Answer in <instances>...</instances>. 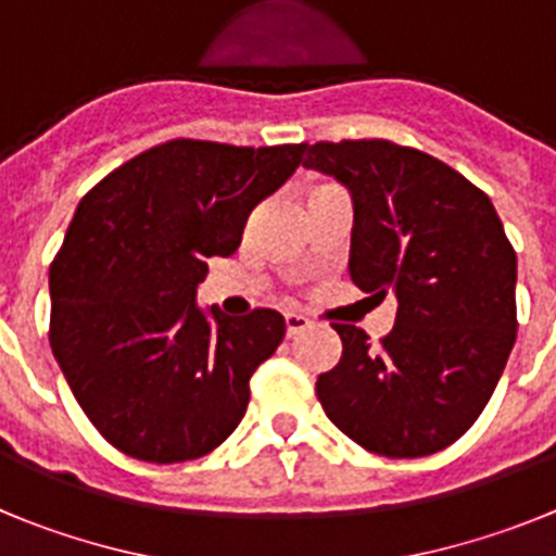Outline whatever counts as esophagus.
I'll return each instance as SVG.
<instances>
[{"mask_svg": "<svg viewBox=\"0 0 556 556\" xmlns=\"http://www.w3.org/2000/svg\"><path fill=\"white\" fill-rule=\"evenodd\" d=\"M283 323H287V337H294V333L306 331L312 323H308V317H303V314L298 312H287L283 314Z\"/></svg>", "mask_w": 556, "mask_h": 556, "instance_id": "34e87169", "label": "esophagus"}]
</instances>
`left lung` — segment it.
<instances>
[{
    "instance_id": "left-lung-1",
    "label": "left lung",
    "mask_w": 556,
    "mask_h": 556,
    "mask_svg": "<svg viewBox=\"0 0 556 556\" xmlns=\"http://www.w3.org/2000/svg\"><path fill=\"white\" fill-rule=\"evenodd\" d=\"M303 166L351 191L353 283L397 301L378 345L331 323L342 358L317 378L328 420L392 459L448 448L488 406L518 331V258L493 203L429 152L384 139L317 141Z\"/></svg>"
}]
</instances>
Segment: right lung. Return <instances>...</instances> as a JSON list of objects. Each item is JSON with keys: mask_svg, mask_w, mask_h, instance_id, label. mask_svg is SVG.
I'll return each mask as SVG.
<instances>
[{"mask_svg": "<svg viewBox=\"0 0 556 556\" xmlns=\"http://www.w3.org/2000/svg\"><path fill=\"white\" fill-rule=\"evenodd\" d=\"M306 144L172 139L88 191L49 267V345L77 404L122 454L186 462L223 445L250 376L281 345L273 308L228 317L194 303L211 255H230L250 211Z\"/></svg>", "mask_w": 556, "mask_h": 556, "instance_id": "obj_1", "label": "right lung"}]
</instances>
